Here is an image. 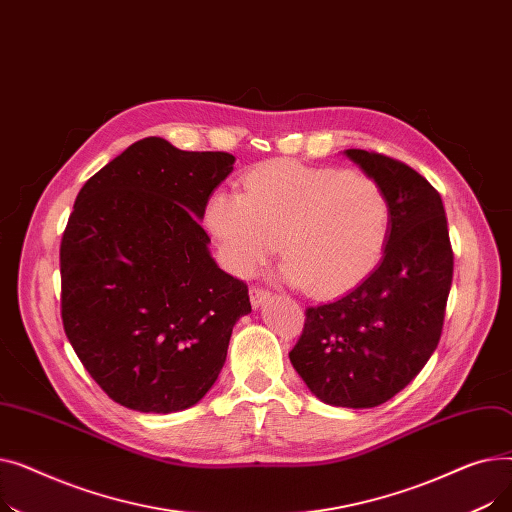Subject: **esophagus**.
Segmentation results:
<instances>
[{"mask_svg": "<svg viewBox=\"0 0 512 512\" xmlns=\"http://www.w3.org/2000/svg\"><path fill=\"white\" fill-rule=\"evenodd\" d=\"M249 297H251V305L257 309V307H261L267 299H270V290L261 288V286H251Z\"/></svg>", "mask_w": 512, "mask_h": 512, "instance_id": "esophagus-1", "label": "esophagus"}]
</instances>
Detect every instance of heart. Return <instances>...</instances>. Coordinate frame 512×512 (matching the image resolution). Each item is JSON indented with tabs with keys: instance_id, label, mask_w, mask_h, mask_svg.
Masks as SVG:
<instances>
[{
	"instance_id": "heart-1",
	"label": "heart",
	"mask_w": 512,
	"mask_h": 512,
	"mask_svg": "<svg viewBox=\"0 0 512 512\" xmlns=\"http://www.w3.org/2000/svg\"><path fill=\"white\" fill-rule=\"evenodd\" d=\"M205 222L234 274H253L280 238L282 276L328 297L361 282L380 261L390 201L369 176L272 159L242 176V193H213Z\"/></svg>"
}]
</instances>
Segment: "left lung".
Wrapping results in <instances>:
<instances>
[{
    "label": "left lung",
    "instance_id": "8db88e82",
    "mask_svg": "<svg viewBox=\"0 0 512 512\" xmlns=\"http://www.w3.org/2000/svg\"><path fill=\"white\" fill-rule=\"evenodd\" d=\"M344 153L388 195V245L357 288L305 309L303 334L288 357L319 400L371 409L409 386L436 351L454 255L432 184L384 153Z\"/></svg>",
    "mask_w": 512,
    "mask_h": 512
}]
</instances>
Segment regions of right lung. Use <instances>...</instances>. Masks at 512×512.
I'll return each instance as SVG.
<instances>
[{"instance_id": "add662e5", "label": "right lung", "mask_w": 512, "mask_h": 512, "mask_svg": "<svg viewBox=\"0 0 512 512\" xmlns=\"http://www.w3.org/2000/svg\"><path fill=\"white\" fill-rule=\"evenodd\" d=\"M226 151L149 137L91 176L60 245L62 324L76 357L118 405L193 407L218 380L247 284L220 270L199 224L230 172Z\"/></svg>"}]
</instances>
